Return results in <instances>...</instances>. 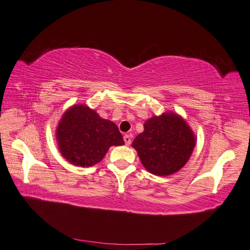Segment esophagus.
Instances as JSON below:
<instances>
[{"label": "esophagus", "instance_id": "34e87169", "mask_svg": "<svg viewBox=\"0 0 250 250\" xmlns=\"http://www.w3.org/2000/svg\"><path fill=\"white\" fill-rule=\"evenodd\" d=\"M124 141H125V145L129 146V145L131 144V137H130V135L125 134V135L124 136Z\"/></svg>", "mask_w": 250, "mask_h": 250}]
</instances>
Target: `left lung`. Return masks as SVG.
<instances>
[{
  "label": "left lung",
  "instance_id": "obj_1",
  "mask_svg": "<svg viewBox=\"0 0 250 250\" xmlns=\"http://www.w3.org/2000/svg\"><path fill=\"white\" fill-rule=\"evenodd\" d=\"M195 139L189 125L175 114L152 117L144 124V132L132 143L148 171L167 176L188 161Z\"/></svg>",
  "mask_w": 250,
  "mask_h": 250
}]
</instances>
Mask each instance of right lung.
<instances>
[{
	"label": "right lung",
	"instance_id": "obj_1",
	"mask_svg": "<svg viewBox=\"0 0 250 250\" xmlns=\"http://www.w3.org/2000/svg\"><path fill=\"white\" fill-rule=\"evenodd\" d=\"M59 148L67 161L91 167L102 160L110 146L124 145L118 126L101 118L84 105H76L63 115L57 129Z\"/></svg>",
	"mask_w": 250,
	"mask_h": 250
}]
</instances>
